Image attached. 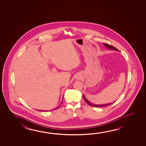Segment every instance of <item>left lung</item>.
Listing matches in <instances>:
<instances>
[{
  "label": "left lung",
  "mask_w": 146,
  "mask_h": 146,
  "mask_svg": "<svg viewBox=\"0 0 146 146\" xmlns=\"http://www.w3.org/2000/svg\"><path fill=\"white\" fill-rule=\"evenodd\" d=\"M104 44L107 48L108 49H112V50H115V51H118V49H116L115 47L113 46H111V45L108 44H105V43H104ZM83 97H84V101L87 102V104H88V105L91 106H92V107H105L108 106H109V105L112 104L113 103H114V102H112V103H109V104H102V105H96V104H93V103H91V102H89V101L87 100V98H86V97L84 96V95H83Z\"/></svg>",
  "instance_id": "obj_1"
}]
</instances>
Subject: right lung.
I'll return each mask as SVG.
<instances>
[{
	"label": "right lung",
	"mask_w": 146,
	"mask_h": 146,
	"mask_svg": "<svg viewBox=\"0 0 146 146\" xmlns=\"http://www.w3.org/2000/svg\"><path fill=\"white\" fill-rule=\"evenodd\" d=\"M62 102H61V104H62ZM61 104H60V105H61ZM59 106H58V107H57L56 108V109H57V108H58V107H59ZM38 111H43V110H38Z\"/></svg>",
	"instance_id": "add662e5"
}]
</instances>
